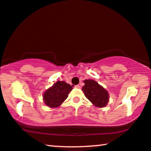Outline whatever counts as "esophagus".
<instances>
[{"label":"esophagus","mask_w":151,"mask_h":151,"mask_svg":"<svg viewBox=\"0 0 151 151\" xmlns=\"http://www.w3.org/2000/svg\"><path fill=\"white\" fill-rule=\"evenodd\" d=\"M75 88H80V85H76V86H75Z\"/></svg>","instance_id":"34e87169"}]
</instances>
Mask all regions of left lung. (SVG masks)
<instances>
[{"label":"left lung","instance_id":"1","mask_svg":"<svg viewBox=\"0 0 151 151\" xmlns=\"http://www.w3.org/2000/svg\"><path fill=\"white\" fill-rule=\"evenodd\" d=\"M84 83L85 84L82 87V91L84 93L85 97L96 107H106L110 98L108 92L95 80H85Z\"/></svg>","mask_w":151,"mask_h":151}]
</instances>
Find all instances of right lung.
<instances>
[{
    "label": "right lung",
    "instance_id": "obj_1",
    "mask_svg": "<svg viewBox=\"0 0 151 151\" xmlns=\"http://www.w3.org/2000/svg\"><path fill=\"white\" fill-rule=\"evenodd\" d=\"M72 89L71 85L64 81H57L43 93V102L49 108H58L67 99Z\"/></svg>",
    "mask_w": 151,
    "mask_h": 151
}]
</instances>
